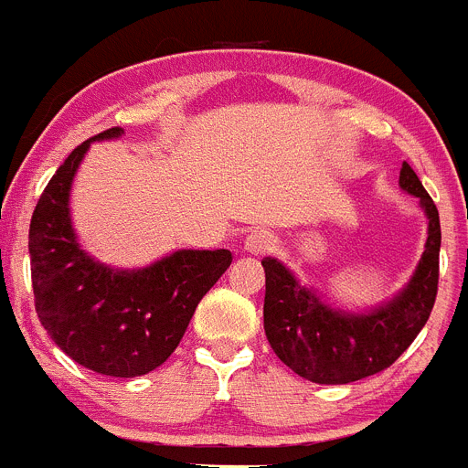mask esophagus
Returning a JSON list of instances; mask_svg holds the SVG:
<instances>
[{
  "mask_svg": "<svg viewBox=\"0 0 468 468\" xmlns=\"http://www.w3.org/2000/svg\"><path fill=\"white\" fill-rule=\"evenodd\" d=\"M272 244L274 239L268 230H251L247 239H244V249H247L249 254H265V251L272 249Z\"/></svg>",
  "mask_w": 468,
  "mask_h": 468,
  "instance_id": "1",
  "label": "esophagus"
}]
</instances>
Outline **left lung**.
<instances>
[{
    "instance_id": "1",
    "label": "left lung",
    "mask_w": 468,
    "mask_h": 468,
    "mask_svg": "<svg viewBox=\"0 0 468 468\" xmlns=\"http://www.w3.org/2000/svg\"><path fill=\"white\" fill-rule=\"evenodd\" d=\"M399 185L418 196L430 219L425 254L411 283L369 314H344L300 286L279 261L263 259L265 335L279 360L312 383L342 386L383 372L418 337L439 291L441 224L434 200L411 165L401 164Z\"/></svg>"
}]
</instances>
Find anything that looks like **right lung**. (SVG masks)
Here are the masks:
<instances>
[{
	"mask_svg": "<svg viewBox=\"0 0 468 468\" xmlns=\"http://www.w3.org/2000/svg\"><path fill=\"white\" fill-rule=\"evenodd\" d=\"M80 143L43 189L29 224L34 307L52 342L71 360L106 377L133 378L168 360L196 307L233 263L229 249L175 251L135 272L96 263L78 247L69 189L91 141Z\"/></svg>",
	"mask_w": 468,
	"mask_h": 468,
	"instance_id": "1",
	"label": "right lung"
}]
</instances>
